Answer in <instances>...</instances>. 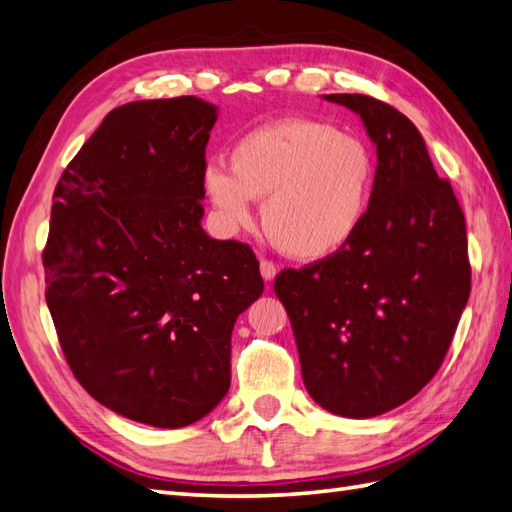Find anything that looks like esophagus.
<instances>
[{"mask_svg":"<svg viewBox=\"0 0 512 512\" xmlns=\"http://www.w3.org/2000/svg\"><path fill=\"white\" fill-rule=\"evenodd\" d=\"M259 270H261V277H264V281H275L277 272H279V268H277L275 264H272V261H268V259L261 261Z\"/></svg>","mask_w":512,"mask_h":512,"instance_id":"1","label":"esophagus"}]
</instances>
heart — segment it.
<instances>
[{"label":"heart","instance_id":"obj_1","mask_svg":"<svg viewBox=\"0 0 512 512\" xmlns=\"http://www.w3.org/2000/svg\"><path fill=\"white\" fill-rule=\"evenodd\" d=\"M231 171L209 165L202 189L227 231L261 227L283 255L323 261L344 251L373 202L377 159L358 135L327 122L285 117L253 128L229 150Z\"/></svg>","mask_w":512,"mask_h":512}]
</instances>
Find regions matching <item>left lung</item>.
I'll return each instance as SVG.
<instances>
[{"label":"left lung","mask_w":512,"mask_h":512,"mask_svg":"<svg viewBox=\"0 0 512 512\" xmlns=\"http://www.w3.org/2000/svg\"><path fill=\"white\" fill-rule=\"evenodd\" d=\"M360 117L377 146L373 202L338 255L283 270L303 382L320 408L371 419L430 382L469 301L465 216L406 115L360 93L323 95Z\"/></svg>","instance_id":"1"}]
</instances>
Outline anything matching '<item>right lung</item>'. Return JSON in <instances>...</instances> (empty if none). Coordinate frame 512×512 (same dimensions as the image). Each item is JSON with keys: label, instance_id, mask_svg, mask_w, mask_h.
<instances>
[{"label": "right lung", "instance_id": "1", "mask_svg": "<svg viewBox=\"0 0 512 512\" xmlns=\"http://www.w3.org/2000/svg\"><path fill=\"white\" fill-rule=\"evenodd\" d=\"M216 120L196 95L113 109L54 189L43 253L45 301L82 388L165 430L227 395L235 320L264 292L251 248L200 224Z\"/></svg>", "mask_w": 512, "mask_h": 512}]
</instances>
